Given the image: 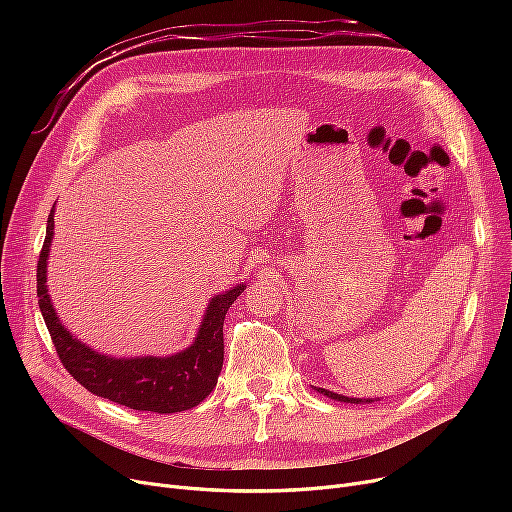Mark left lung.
Segmentation results:
<instances>
[{
  "mask_svg": "<svg viewBox=\"0 0 512 512\" xmlns=\"http://www.w3.org/2000/svg\"><path fill=\"white\" fill-rule=\"evenodd\" d=\"M319 394H324L332 400H338V402H351V405H369V402H375L380 398H351V396H342V394H336L332 390H326V388H315Z\"/></svg>",
  "mask_w": 512,
  "mask_h": 512,
  "instance_id": "obj_1",
  "label": "left lung"
}]
</instances>
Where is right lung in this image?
Here are the masks:
<instances>
[{
    "label": "right lung",
    "instance_id": "right-lung-1",
    "mask_svg": "<svg viewBox=\"0 0 512 512\" xmlns=\"http://www.w3.org/2000/svg\"><path fill=\"white\" fill-rule=\"evenodd\" d=\"M53 211L37 263V297L53 346L72 378L89 392L134 411L180 413L197 407L218 384L224 363V317L247 284H236L207 303L193 344L166 357H114L93 351L64 328L47 290Z\"/></svg>",
    "mask_w": 512,
    "mask_h": 512
}]
</instances>
